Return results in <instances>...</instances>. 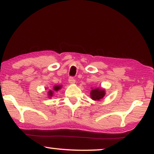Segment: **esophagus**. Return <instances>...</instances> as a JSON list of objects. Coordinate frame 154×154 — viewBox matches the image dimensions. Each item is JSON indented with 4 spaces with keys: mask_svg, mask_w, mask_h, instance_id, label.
<instances>
[{
    "mask_svg": "<svg viewBox=\"0 0 154 154\" xmlns=\"http://www.w3.org/2000/svg\"><path fill=\"white\" fill-rule=\"evenodd\" d=\"M69 82L70 84H75V79L73 77H70L69 78Z\"/></svg>",
    "mask_w": 154,
    "mask_h": 154,
    "instance_id": "obj_1",
    "label": "esophagus"
}]
</instances>
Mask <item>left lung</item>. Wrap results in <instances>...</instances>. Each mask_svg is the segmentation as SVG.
I'll use <instances>...</instances> for the list:
<instances>
[{
	"mask_svg": "<svg viewBox=\"0 0 154 154\" xmlns=\"http://www.w3.org/2000/svg\"><path fill=\"white\" fill-rule=\"evenodd\" d=\"M106 94L105 90L102 88H95L91 91V97L94 100H100Z\"/></svg>",
	"mask_w": 154,
	"mask_h": 154,
	"instance_id": "1",
	"label": "left lung"
}]
</instances>
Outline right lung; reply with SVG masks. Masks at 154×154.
Listing matches in <instances>:
<instances>
[{
	"instance_id": "1",
	"label": "right lung",
	"mask_w": 154,
	"mask_h": 154,
	"mask_svg": "<svg viewBox=\"0 0 154 154\" xmlns=\"http://www.w3.org/2000/svg\"><path fill=\"white\" fill-rule=\"evenodd\" d=\"M61 85H56V86H54V90L55 91H58L59 90L61 89ZM48 97H50V98H51V96H53V94H54V91H49L48 92Z\"/></svg>"
}]
</instances>
